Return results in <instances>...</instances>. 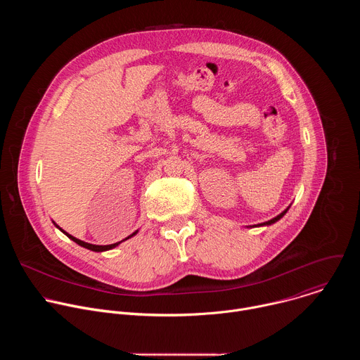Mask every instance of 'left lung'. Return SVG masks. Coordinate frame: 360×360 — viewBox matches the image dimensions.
Returning a JSON list of instances; mask_svg holds the SVG:
<instances>
[{
    "label": "left lung",
    "instance_id": "1",
    "mask_svg": "<svg viewBox=\"0 0 360 360\" xmlns=\"http://www.w3.org/2000/svg\"><path fill=\"white\" fill-rule=\"evenodd\" d=\"M289 208H290V207H288V208H286V210H285V211H283V212H282V214H279V215H278V217H275V218H272V219H271V221H268V222H264V224H258V225H253V226H268V225H272V224H275V222H278V221H279V219H281V218H282V217H283V215H285V214H286V212H288V210H289Z\"/></svg>",
    "mask_w": 360,
    "mask_h": 360
}]
</instances>
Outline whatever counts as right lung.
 <instances>
[{
	"mask_svg": "<svg viewBox=\"0 0 360 360\" xmlns=\"http://www.w3.org/2000/svg\"><path fill=\"white\" fill-rule=\"evenodd\" d=\"M54 225L63 232V233H65L71 240H74L75 243H78L79 246H82V248H86V249H89V250H94V252H104V250H110V249H114L115 246H118L121 242H124V240H127V239H129V238H132V236H135L136 233H138V231H135L134 233H131L128 238H125V239H122V240H120V242H117V243H111V245H92V243H88V242H84V240H81V239H77L75 236H72V235H70L68 232H65L64 229H61L56 222H54Z\"/></svg>",
	"mask_w": 360,
	"mask_h": 360,
	"instance_id": "add662e5",
	"label": "right lung"
}]
</instances>
